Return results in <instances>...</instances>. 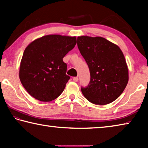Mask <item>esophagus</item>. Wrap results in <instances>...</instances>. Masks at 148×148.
<instances>
[{
    "mask_svg": "<svg viewBox=\"0 0 148 148\" xmlns=\"http://www.w3.org/2000/svg\"><path fill=\"white\" fill-rule=\"evenodd\" d=\"M73 81L75 82H77V81H78V77H73Z\"/></svg>",
    "mask_w": 148,
    "mask_h": 148,
    "instance_id": "34e87169",
    "label": "esophagus"
}]
</instances>
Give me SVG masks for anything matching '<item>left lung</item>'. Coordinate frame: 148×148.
<instances>
[{"label": "left lung", "mask_w": 148, "mask_h": 148, "mask_svg": "<svg viewBox=\"0 0 148 148\" xmlns=\"http://www.w3.org/2000/svg\"><path fill=\"white\" fill-rule=\"evenodd\" d=\"M77 44L91 76L88 86L81 87L84 96L95 104L111 103L121 95L129 81L128 67L121 49L100 36H78Z\"/></svg>", "instance_id": "left-lung-1"}]
</instances>
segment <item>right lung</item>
Listing matches in <instances>:
<instances>
[{
  "instance_id": "right-lung-1",
  "label": "right lung",
  "mask_w": 148,
  "mask_h": 148,
  "mask_svg": "<svg viewBox=\"0 0 148 148\" xmlns=\"http://www.w3.org/2000/svg\"><path fill=\"white\" fill-rule=\"evenodd\" d=\"M76 44L75 36L46 35L32 42L22 57L19 79L29 94L49 102L64 91L70 76L63 57Z\"/></svg>"
}]
</instances>
